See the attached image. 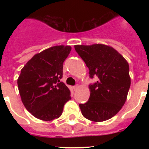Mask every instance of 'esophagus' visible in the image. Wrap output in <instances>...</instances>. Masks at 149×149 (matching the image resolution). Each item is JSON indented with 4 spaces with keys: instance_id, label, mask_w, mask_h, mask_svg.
<instances>
[{
    "instance_id": "1",
    "label": "esophagus",
    "mask_w": 149,
    "mask_h": 149,
    "mask_svg": "<svg viewBox=\"0 0 149 149\" xmlns=\"http://www.w3.org/2000/svg\"><path fill=\"white\" fill-rule=\"evenodd\" d=\"M78 88H79L78 85H75V86H73V89H74V91L77 90V89H78Z\"/></svg>"
}]
</instances>
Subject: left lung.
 I'll use <instances>...</instances> for the list:
<instances>
[{"instance_id": "8db88e82", "label": "left lung", "mask_w": 149, "mask_h": 149, "mask_svg": "<svg viewBox=\"0 0 149 149\" xmlns=\"http://www.w3.org/2000/svg\"><path fill=\"white\" fill-rule=\"evenodd\" d=\"M74 49L89 68V77H98V81L89 86V101L79 104L82 115L95 122L111 119L127 99L131 86L128 63L106 45H77Z\"/></svg>"}]
</instances>
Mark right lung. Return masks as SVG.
<instances>
[{
    "mask_svg": "<svg viewBox=\"0 0 149 149\" xmlns=\"http://www.w3.org/2000/svg\"><path fill=\"white\" fill-rule=\"evenodd\" d=\"M72 47L56 45L34 55L22 68L18 87L25 108L37 119L51 121L63 113L70 91L60 79Z\"/></svg>",
    "mask_w": 149,
    "mask_h": 149,
    "instance_id": "1",
    "label": "right lung"
}]
</instances>
